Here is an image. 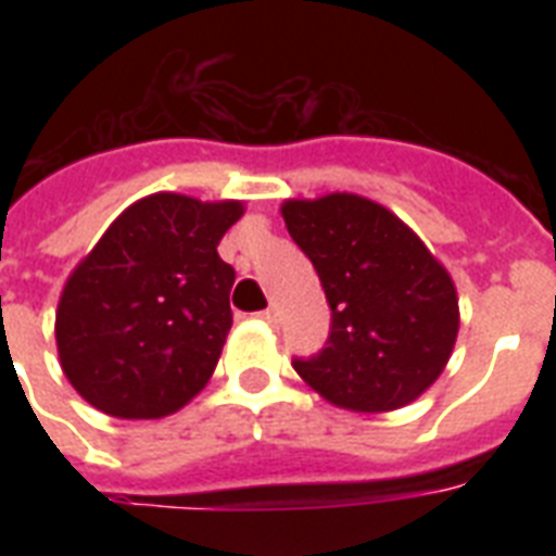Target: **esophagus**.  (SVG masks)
<instances>
[{"label": "esophagus", "instance_id": "esophagus-1", "mask_svg": "<svg viewBox=\"0 0 556 556\" xmlns=\"http://www.w3.org/2000/svg\"><path fill=\"white\" fill-rule=\"evenodd\" d=\"M260 317L265 323H270V326H274V323H277V308H274V305H270V308H265V312H260Z\"/></svg>", "mask_w": 556, "mask_h": 556}]
</instances>
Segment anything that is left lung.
<instances>
[{"label": "left lung", "instance_id": "1", "mask_svg": "<svg viewBox=\"0 0 556 556\" xmlns=\"http://www.w3.org/2000/svg\"><path fill=\"white\" fill-rule=\"evenodd\" d=\"M291 239L312 260L331 308L320 355L296 375L329 404L392 413L439 380L458 338L450 270L413 227L357 192L286 199Z\"/></svg>", "mask_w": 556, "mask_h": 556}]
</instances>
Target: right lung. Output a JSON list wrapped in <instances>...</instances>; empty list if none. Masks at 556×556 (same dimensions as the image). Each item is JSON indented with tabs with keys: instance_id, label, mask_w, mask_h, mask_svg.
<instances>
[{
	"instance_id": "obj_1",
	"label": "right lung",
	"mask_w": 556,
	"mask_h": 556,
	"mask_svg": "<svg viewBox=\"0 0 556 556\" xmlns=\"http://www.w3.org/2000/svg\"><path fill=\"white\" fill-rule=\"evenodd\" d=\"M242 216V201L152 192L106 227L56 303V355L83 401L150 421L207 387L233 326L236 270L216 248Z\"/></svg>"
}]
</instances>
